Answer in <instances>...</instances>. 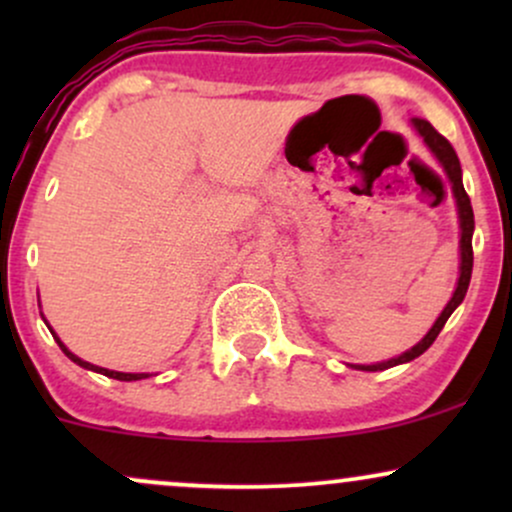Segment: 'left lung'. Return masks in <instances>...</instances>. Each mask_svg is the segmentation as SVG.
Returning <instances> with one entry per match:
<instances>
[{"mask_svg":"<svg viewBox=\"0 0 512 512\" xmlns=\"http://www.w3.org/2000/svg\"><path fill=\"white\" fill-rule=\"evenodd\" d=\"M411 127L414 132L424 139L426 149L436 156V161L443 168V173L448 175L450 187H452V197H455V207H457V221H460V276H457V286L452 291V298L448 301V305L443 308V313L438 315V320L433 322V327L424 334L419 344H414L411 349L404 351L390 361H380V363H370V366H354V363H346L349 368L356 370H368V373H375V370H385L392 366H399V363H409L414 358H419L424 351L436 342V337L440 334V330L445 327L448 317L455 313V308L464 301L469 289V279H472V264H474V252H472V236H474V211H472V202H469L467 192H464L462 185V168H460V158H457L455 149H452L448 139L443 134H438L433 129L431 122L421 120V117H411Z\"/></svg>","mask_w":512,"mask_h":512,"instance_id":"8db88e82","label":"left lung"}]
</instances>
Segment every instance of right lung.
<instances>
[{"label": "right lung", "mask_w": 512, "mask_h": 512, "mask_svg": "<svg viewBox=\"0 0 512 512\" xmlns=\"http://www.w3.org/2000/svg\"><path fill=\"white\" fill-rule=\"evenodd\" d=\"M38 305H40V301H38ZM40 315H43V313H40ZM43 320H45V315H43ZM45 325H48V320H45ZM48 327H50V325H48ZM50 332H52V337H55V342L60 344V349L64 351V354H67V358H72L76 366H81V368H86V370H93V373L108 375V378H113V380H122V383H132V380H144V378H149V373H120V370H108V368H101V366H93V363H88V361H84V358H79L76 354H72V351H69L67 346H64L62 339L57 337L52 327H50Z\"/></svg>", "instance_id": "right-lung-1"}]
</instances>
